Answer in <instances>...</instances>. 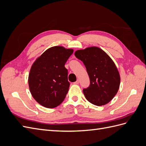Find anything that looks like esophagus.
<instances>
[{"label":"esophagus","instance_id":"esophagus-1","mask_svg":"<svg viewBox=\"0 0 146 146\" xmlns=\"http://www.w3.org/2000/svg\"><path fill=\"white\" fill-rule=\"evenodd\" d=\"M74 84H76V85H78V84L79 83V80H77L76 82H74Z\"/></svg>","mask_w":146,"mask_h":146}]
</instances>
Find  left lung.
<instances>
[{"label": "left lung", "instance_id": "obj_1", "mask_svg": "<svg viewBox=\"0 0 146 146\" xmlns=\"http://www.w3.org/2000/svg\"><path fill=\"white\" fill-rule=\"evenodd\" d=\"M75 56L85 64L90 85L83 90L86 100L97 106L109 103L119 90L121 77L115 63L100 48L90 47L76 50Z\"/></svg>", "mask_w": 146, "mask_h": 146}]
</instances>
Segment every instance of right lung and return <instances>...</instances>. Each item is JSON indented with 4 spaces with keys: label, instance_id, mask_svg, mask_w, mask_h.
<instances>
[{
    "label": "right lung",
    "instance_id": "obj_1",
    "mask_svg": "<svg viewBox=\"0 0 146 146\" xmlns=\"http://www.w3.org/2000/svg\"><path fill=\"white\" fill-rule=\"evenodd\" d=\"M73 52L63 46L52 47L32 65L28 79L30 91L43 107L55 108L64 100L70 86L64 64Z\"/></svg>",
    "mask_w": 146,
    "mask_h": 146
}]
</instances>
